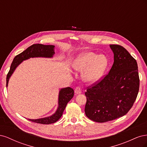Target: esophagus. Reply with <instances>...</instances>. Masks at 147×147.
I'll list each match as a JSON object with an SVG mask.
<instances>
[{"label":"esophagus","instance_id":"esophagus-1","mask_svg":"<svg viewBox=\"0 0 147 147\" xmlns=\"http://www.w3.org/2000/svg\"><path fill=\"white\" fill-rule=\"evenodd\" d=\"M75 94H81L82 93V88L79 86H77L75 89Z\"/></svg>","mask_w":147,"mask_h":147}]
</instances>
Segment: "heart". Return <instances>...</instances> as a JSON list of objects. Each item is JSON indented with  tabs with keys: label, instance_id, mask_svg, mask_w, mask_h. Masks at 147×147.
<instances>
[{
	"label": "heart",
	"instance_id": "obj_1",
	"mask_svg": "<svg viewBox=\"0 0 147 147\" xmlns=\"http://www.w3.org/2000/svg\"><path fill=\"white\" fill-rule=\"evenodd\" d=\"M108 64V61L103 55L92 52L83 53L78 55L73 63L74 69L82 72L83 77L89 82H95L102 77Z\"/></svg>",
	"mask_w": 147,
	"mask_h": 147
}]
</instances>
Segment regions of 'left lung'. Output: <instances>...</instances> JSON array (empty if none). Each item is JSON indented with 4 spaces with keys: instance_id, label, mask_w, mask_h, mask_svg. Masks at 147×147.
<instances>
[{
    "instance_id": "1",
    "label": "left lung",
    "mask_w": 147,
    "mask_h": 147,
    "mask_svg": "<svg viewBox=\"0 0 147 147\" xmlns=\"http://www.w3.org/2000/svg\"><path fill=\"white\" fill-rule=\"evenodd\" d=\"M114 63L108 74L88 87L84 94L86 117L105 123L121 117L131 109L139 90L140 80L136 60L125 48L110 45Z\"/></svg>"
}]
</instances>
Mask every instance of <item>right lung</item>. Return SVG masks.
<instances>
[{"label":"right lung","mask_w":147,"mask_h":147,"mask_svg":"<svg viewBox=\"0 0 147 147\" xmlns=\"http://www.w3.org/2000/svg\"><path fill=\"white\" fill-rule=\"evenodd\" d=\"M55 46L54 45H44L42 44H34L28 47L26 50L21 53L15 57L10 66V69L7 76V87L8 86V81L12 74L16 68L24 60L28 59L30 57H52L55 55ZM74 95V91L70 87L62 88L59 91L58 98V107L56 112L50 117L43 118L31 119H28L29 121L34 123L49 124L56 122L62 116L64 110L68 102L72 99Z\"/></svg>","instance_id":"right-lung-1"}]
</instances>
